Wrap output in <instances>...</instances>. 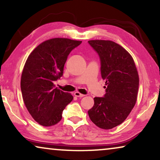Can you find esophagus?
<instances>
[{
  "instance_id": "1",
  "label": "esophagus",
  "mask_w": 160,
  "mask_h": 160,
  "mask_svg": "<svg viewBox=\"0 0 160 160\" xmlns=\"http://www.w3.org/2000/svg\"><path fill=\"white\" fill-rule=\"evenodd\" d=\"M74 95H75L76 97H78V98H82V97H84V95H83V94L80 93L79 92H74Z\"/></svg>"
}]
</instances>
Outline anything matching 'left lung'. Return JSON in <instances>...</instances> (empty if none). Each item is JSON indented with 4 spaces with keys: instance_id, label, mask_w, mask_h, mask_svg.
<instances>
[{
    "instance_id": "obj_1",
    "label": "left lung",
    "mask_w": 160,
    "mask_h": 160,
    "mask_svg": "<svg viewBox=\"0 0 160 160\" xmlns=\"http://www.w3.org/2000/svg\"><path fill=\"white\" fill-rule=\"evenodd\" d=\"M88 42L99 54L101 76L106 81L104 97L94 98L88 114L96 126L109 130L121 124L136 103L138 73L132 57L122 46L108 40Z\"/></svg>"
}]
</instances>
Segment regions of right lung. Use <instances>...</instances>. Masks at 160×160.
<instances>
[{
  "label": "right lung",
  "mask_w": 160,
  "mask_h": 160,
  "mask_svg": "<svg viewBox=\"0 0 160 160\" xmlns=\"http://www.w3.org/2000/svg\"><path fill=\"white\" fill-rule=\"evenodd\" d=\"M81 41L54 38L35 48L26 60L21 76V91L28 112L44 127L62 119L65 106L73 99L71 93L58 89L54 82L62 76L68 56Z\"/></svg>",
  "instance_id": "1"
}]
</instances>
